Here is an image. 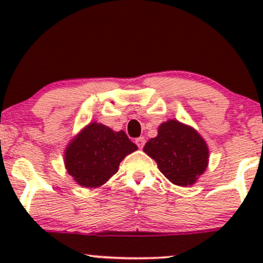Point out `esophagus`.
I'll return each instance as SVG.
<instances>
[{"instance_id":"esophagus-1","label":"esophagus","mask_w":263,"mask_h":263,"mask_svg":"<svg viewBox=\"0 0 263 263\" xmlns=\"http://www.w3.org/2000/svg\"><path fill=\"white\" fill-rule=\"evenodd\" d=\"M135 142H136V144L138 146V148H143L144 143H146V140H144V137H138V138H136Z\"/></svg>"}]
</instances>
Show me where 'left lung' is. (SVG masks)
Returning <instances> with one entry per match:
<instances>
[{"instance_id": "obj_1", "label": "left lung", "mask_w": 263, "mask_h": 263, "mask_svg": "<svg viewBox=\"0 0 263 263\" xmlns=\"http://www.w3.org/2000/svg\"><path fill=\"white\" fill-rule=\"evenodd\" d=\"M143 151L155 159L167 179L180 186L193 185L209 162V149L203 137L176 120L163 122L158 135L144 144Z\"/></svg>"}]
</instances>
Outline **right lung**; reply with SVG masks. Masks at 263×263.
I'll use <instances>...</instances> for the list:
<instances>
[{"label": "right lung", "instance_id": "1", "mask_svg": "<svg viewBox=\"0 0 263 263\" xmlns=\"http://www.w3.org/2000/svg\"><path fill=\"white\" fill-rule=\"evenodd\" d=\"M137 146L123 131L115 132L91 122L68 144L64 162L68 173L79 185L98 188L119 171L120 162Z\"/></svg>", "mask_w": 263, "mask_h": 263}]
</instances>
